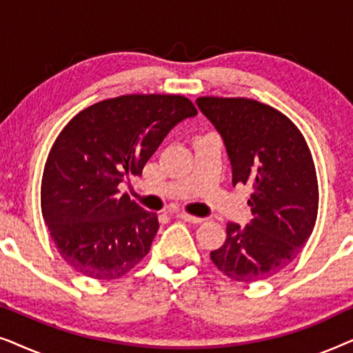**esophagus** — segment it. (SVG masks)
Instances as JSON below:
<instances>
[{"instance_id":"1","label":"esophagus","mask_w":353,"mask_h":353,"mask_svg":"<svg viewBox=\"0 0 353 353\" xmlns=\"http://www.w3.org/2000/svg\"><path fill=\"white\" fill-rule=\"evenodd\" d=\"M176 216L180 220L190 221V223H201V221H204V219H201V216H194V215H191V214H186V212H178Z\"/></svg>"}]
</instances>
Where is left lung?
I'll use <instances>...</instances> for the list:
<instances>
[{
    "mask_svg": "<svg viewBox=\"0 0 353 353\" xmlns=\"http://www.w3.org/2000/svg\"><path fill=\"white\" fill-rule=\"evenodd\" d=\"M196 103L223 138L233 186H252V220L226 225L210 260L233 281H262L286 268L315 228L320 194L310 148L296 123L268 104L215 96Z\"/></svg>",
    "mask_w": 353,
    "mask_h": 353,
    "instance_id": "obj_1",
    "label": "left lung"
}]
</instances>
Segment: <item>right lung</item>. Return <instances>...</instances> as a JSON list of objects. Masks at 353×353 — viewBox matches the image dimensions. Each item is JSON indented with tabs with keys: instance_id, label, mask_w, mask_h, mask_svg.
<instances>
[{
	"instance_id": "right-lung-1",
	"label": "right lung",
	"mask_w": 353,
	"mask_h": 353,
	"mask_svg": "<svg viewBox=\"0 0 353 353\" xmlns=\"http://www.w3.org/2000/svg\"><path fill=\"white\" fill-rule=\"evenodd\" d=\"M196 105L181 94L99 101L62 128L41 178V214L61 257L93 279L120 278L146 257L159 230L119 185L141 175L167 133Z\"/></svg>"
}]
</instances>
